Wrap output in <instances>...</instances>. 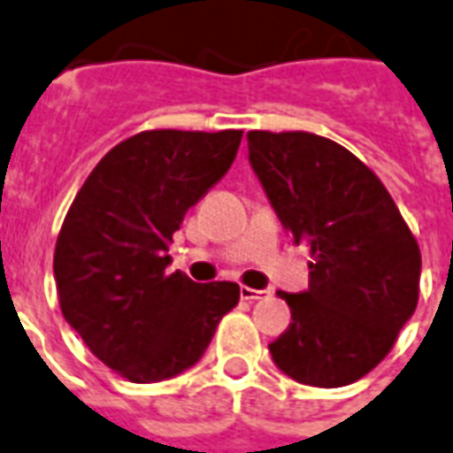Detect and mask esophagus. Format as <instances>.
<instances>
[{"mask_svg":"<svg viewBox=\"0 0 453 453\" xmlns=\"http://www.w3.org/2000/svg\"><path fill=\"white\" fill-rule=\"evenodd\" d=\"M270 289H252V287H242L240 289V296L245 299V302H257V299H267L270 296Z\"/></svg>","mask_w":453,"mask_h":453,"instance_id":"esophagus-1","label":"esophagus"}]
</instances>
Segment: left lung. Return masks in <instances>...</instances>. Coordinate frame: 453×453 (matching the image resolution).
<instances>
[{
	"instance_id": "obj_1",
	"label": "left lung",
	"mask_w": 453,
	"mask_h": 453,
	"mask_svg": "<svg viewBox=\"0 0 453 453\" xmlns=\"http://www.w3.org/2000/svg\"><path fill=\"white\" fill-rule=\"evenodd\" d=\"M248 159L281 227L314 257L309 289L280 292L292 324L270 343L274 365L314 388L360 380L417 309V240L380 179L331 139L255 129Z\"/></svg>"
}]
</instances>
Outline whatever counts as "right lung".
Wrapping results in <instances>:
<instances>
[{
    "label": "right lung",
    "instance_id": "1",
    "mask_svg": "<svg viewBox=\"0 0 453 453\" xmlns=\"http://www.w3.org/2000/svg\"><path fill=\"white\" fill-rule=\"evenodd\" d=\"M242 132H139L85 179L53 255L65 321L107 368L132 382L169 380L196 365L235 281L169 274V242L186 211L230 169Z\"/></svg>",
    "mask_w": 453,
    "mask_h": 453
}]
</instances>
